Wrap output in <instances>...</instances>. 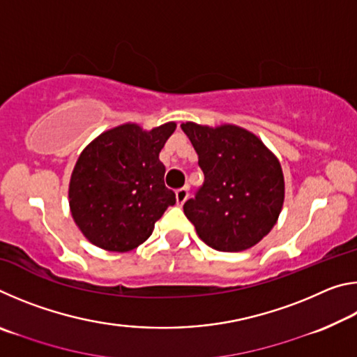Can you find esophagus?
<instances>
[{"label": "esophagus", "mask_w": 357, "mask_h": 357, "mask_svg": "<svg viewBox=\"0 0 357 357\" xmlns=\"http://www.w3.org/2000/svg\"><path fill=\"white\" fill-rule=\"evenodd\" d=\"M187 197H189V190H187L185 187H184V189L176 190V203L179 204V206H183V204L185 203Z\"/></svg>", "instance_id": "obj_1"}]
</instances>
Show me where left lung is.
<instances>
[{
	"instance_id": "obj_1",
	"label": "left lung",
	"mask_w": 357,
	"mask_h": 357,
	"mask_svg": "<svg viewBox=\"0 0 357 357\" xmlns=\"http://www.w3.org/2000/svg\"><path fill=\"white\" fill-rule=\"evenodd\" d=\"M198 154L204 183L184 214L204 244L219 252H243L258 244L279 219L285 200L280 162L250 130L183 123Z\"/></svg>"
}]
</instances>
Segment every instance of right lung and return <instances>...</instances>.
<instances>
[{
  "mask_svg": "<svg viewBox=\"0 0 357 357\" xmlns=\"http://www.w3.org/2000/svg\"><path fill=\"white\" fill-rule=\"evenodd\" d=\"M174 129L176 123L151 130L126 123L102 132L82 151L70 176L69 206L89 243L108 252L135 249L176 203L159 160Z\"/></svg>",
  "mask_w": 357,
  "mask_h": 357,
  "instance_id": "add662e5",
  "label": "right lung"
}]
</instances>
